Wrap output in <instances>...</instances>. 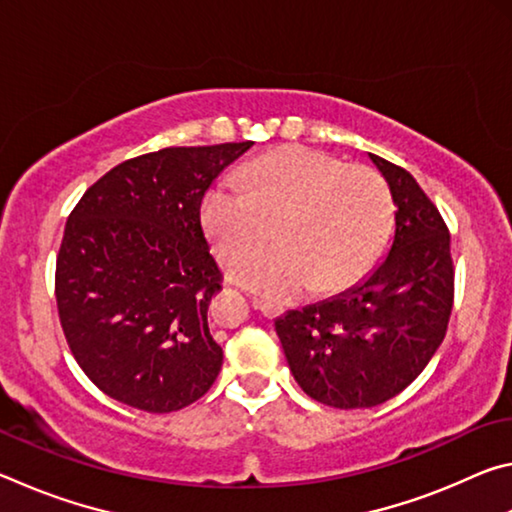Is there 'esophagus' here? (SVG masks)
<instances>
[{"mask_svg":"<svg viewBox=\"0 0 512 512\" xmlns=\"http://www.w3.org/2000/svg\"><path fill=\"white\" fill-rule=\"evenodd\" d=\"M253 307H255V309H259V311H262L264 316H275V314H277V307L268 305V302L259 300V298H255V300H253Z\"/></svg>","mask_w":512,"mask_h":512,"instance_id":"1","label":"esophagus"}]
</instances>
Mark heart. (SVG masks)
Returning a JSON list of instances; mask_svg holds the SVG:
<instances>
[{
  "instance_id": "heart-1",
  "label": "heart",
  "mask_w": 512,
  "mask_h": 512,
  "mask_svg": "<svg viewBox=\"0 0 512 512\" xmlns=\"http://www.w3.org/2000/svg\"><path fill=\"white\" fill-rule=\"evenodd\" d=\"M244 184L225 178L207 189L201 223L225 264H235L267 236L278 219L271 249L241 262L232 275L259 296L289 300L350 287L370 271L393 223L386 180L366 164L284 146L241 171Z\"/></svg>"
}]
</instances>
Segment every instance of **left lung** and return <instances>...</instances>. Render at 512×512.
<instances>
[{"instance_id": "obj_1", "label": "left lung", "mask_w": 512, "mask_h": 512, "mask_svg": "<svg viewBox=\"0 0 512 512\" xmlns=\"http://www.w3.org/2000/svg\"><path fill=\"white\" fill-rule=\"evenodd\" d=\"M391 189L395 232L375 271L339 296L275 320L311 400L370 409L402 393L445 339L454 302L449 230L409 171L368 153Z\"/></svg>"}]
</instances>
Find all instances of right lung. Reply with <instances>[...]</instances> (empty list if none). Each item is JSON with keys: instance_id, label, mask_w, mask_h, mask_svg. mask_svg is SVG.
I'll return each mask as SVG.
<instances>
[{"instance_id": "add662e5", "label": "right lung", "mask_w": 512, "mask_h": 512, "mask_svg": "<svg viewBox=\"0 0 512 512\" xmlns=\"http://www.w3.org/2000/svg\"><path fill=\"white\" fill-rule=\"evenodd\" d=\"M253 142L171 146L99 178L69 214L56 302L76 363L112 400L180 411L219 377L207 327L221 271L201 228L214 178Z\"/></svg>"}]
</instances>
